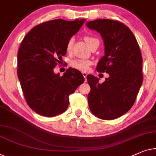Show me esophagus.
<instances>
[{"label":"esophagus","mask_w":156,"mask_h":156,"mask_svg":"<svg viewBox=\"0 0 156 156\" xmlns=\"http://www.w3.org/2000/svg\"><path fill=\"white\" fill-rule=\"evenodd\" d=\"M82 74H83V77H84V79H85V82H86V80H87V74L86 73H82Z\"/></svg>","instance_id":"esophagus-1"}]
</instances>
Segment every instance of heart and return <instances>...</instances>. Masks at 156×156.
Wrapping results in <instances>:
<instances>
[{
    "mask_svg": "<svg viewBox=\"0 0 156 156\" xmlns=\"http://www.w3.org/2000/svg\"><path fill=\"white\" fill-rule=\"evenodd\" d=\"M84 40L85 41L87 42V44L89 45V46H90L92 44H93L94 41L98 39L95 37H91V36H85ZM74 43V39L73 37L70 38V39L68 40V41H67V45H66L67 52L69 53V52L72 51L73 48ZM91 64H92V62L91 60H86V59H80V58L73 60L70 63L72 67L82 72L87 71L89 68L90 65H91Z\"/></svg>",
    "mask_w": 156,
    "mask_h": 156,
    "instance_id": "obj_1",
    "label": "heart"
}]
</instances>
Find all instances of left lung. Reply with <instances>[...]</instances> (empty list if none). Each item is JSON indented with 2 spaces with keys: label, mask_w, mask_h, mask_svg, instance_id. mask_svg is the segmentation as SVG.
Listing matches in <instances>:
<instances>
[{
  "label": "left lung",
  "mask_w": 156,
  "mask_h": 156,
  "mask_svg": "<svg viewBox=\"0 0 156 156\" xmlns=\"http://www.w3.org/2000/svg\"><path fill=\"white\" fill-rule=\"evenodd\" d=\"M87 26L100 33L104 41L105 55L96 70L109 74L102 83L96 76H87L90 110L101 119H116L132 107L143 82L139 46L129 28L117 20H96Z\"/></svg>",
  "instance_id": "8db88e82"
}]
</instances>
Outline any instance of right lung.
<instances>
[{
    "label": "right lung",
    "instance_id": "obj_1",
    "mask_svg": "<svg viewBox=\"0 0 156 156\" xmlns=\"http://www.w3.org/2000/svg\"><path fill=\"white\" fill-rule=\"evenodd\" d=\"M84 19H56L31 29L17 53V76L28 105L41 115L61 114L69 105V96L84 82L77 69H67L62 76L53 69L66 54L68 40L77 33Z\"/></svg>",
    "mask_w": 156,
    "mask_h": 156
}]
</instances>
